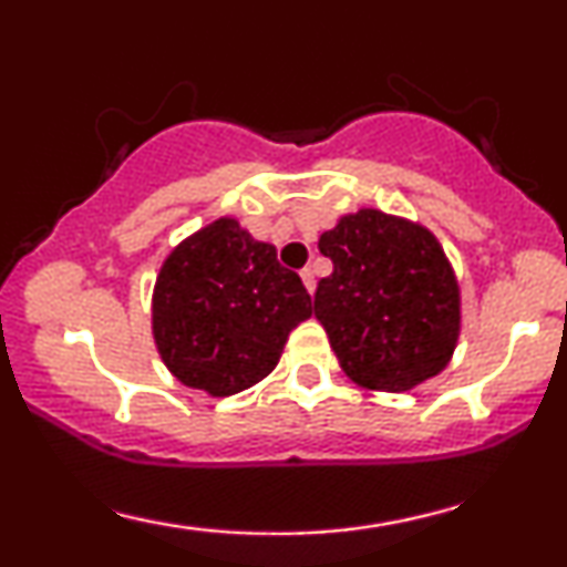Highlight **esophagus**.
Returning a JSON list of instances; mask_svg holds the SVG:
<instances>
[{"mask_svg": "<svg viewBox=\"0 0 567 567\" xmlns=\"http://www.w3.org/2000/svg\"><path fill=\"white\" fill-rule=\"evenodd\" d=\"M301 279H303L306 290H309V292H315V288H317V279H315V269H309V266H306V269L301 271Z\"/></svg>", "mask_w": 567, "mask_h": 567, "instance_id": "34e87169", "label": "esophagus"}]
</instances>
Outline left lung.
Returning a JSON list of instances; mask_svg holds the SVG:
<instances>
[{"label": "left lung", "mask_w": 567, "mask_h": 567, "mask_svg": "<svg viewBox=\"0 0 567 567\" xmlns=\"http://www.w3.org/2000/svg\"><path fill=\"white\" fill-rule=\"evenodd\" d=\"M320 252L333 275L317 285L315 317L357 386L400 394L445 370L461 290L426 226L362 207L322 234Z\"/></svg>", "instance_id": "1"}]
</instances>
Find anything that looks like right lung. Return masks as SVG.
Masks as SVG:
<instances>
[{"instance_id":"obj_1","label":"right lung","mask_w":567,"mask_h":567,"mask_svg":"<svg viewBox=\"0 0 567 567\" xmlns=\"http://www.w3.org/2000/svg\"><path fill=\"white\" fill-rule=\"evenodd\" d=\"M311 317L301 277L237 218H218L175 245L152 296V333L184 386L229 396L277 368L292 328Z\"/></svg>"}]
</instances>
